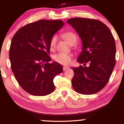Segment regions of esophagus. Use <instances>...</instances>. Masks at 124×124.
Listing matches in <instances>:
<instances>
[{"label": "esophagus", "instance_id": "34e87169", "mask_svg": "<svg viewBox=\"0 0 124 124\" xmlns=\"http://www.w3.org/2000/svg\"><path fill=\"white\" fill-rule=\"evenodd\" d=\"M69 67H67V66H63V71H65V70H66L67 69H69Z\"/></svg>", "mask_w": 124, "mask_h": 124}]
</instances>
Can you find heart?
<instances>
[{
    "mask_svg": "<svg viewBox=\"0 0 124 124\" xmlns=\"http://www.w3.org/2000/svg\"><path fill=\"white\" fill-rule=\"evenodd\" d=\"M62 36H63L64 39H66L71 45L74 44L76 42L77 38L76 35L71 31H66V32H64ZM56 39H57V38H56V35H54L51 39L50 42H49V48L51 50L54 49L55 47ZM72 55L63 53V52H60V53L55 54L53 56L54 60L55 62L63 65H69L72 61Z\"/></svg>",
    "mask_w": 124,
    "mask_h": 124,
    "instance_id": "obj_1",
    "label": "heart"
}]
</instances>
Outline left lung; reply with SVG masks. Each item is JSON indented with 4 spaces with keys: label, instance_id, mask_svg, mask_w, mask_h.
I'll use <instances>...</instances> for the list:
<instances>
[{
    "label": "left lung",
    "instance_id": "8db88e82",
    "mask_svg": "<svg viewBox=\"0 0 124 124\" xmlns=\"http://www.w3.org/2000/svg\"><path fill=\"white\" fill-rule=\"evenodd\" d=\"M67 23L82 41V51L77 61L83 65L72 68L73 88L82 94L98 93L108 83L116 65L114 38L108 27L97 20L76 17Z\"/></svg>",
    "mask_w": 124,
    "mask_h": 124
}]
</instances>
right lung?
Wrapping results in <instances>:
<instances>
[{
  "instance_id": "obj_1",
  "label": "right lung",
  "mask_w": 124,
  "mask_h": 124,
  "mask_svg": "<svg viewBox=\"0 0 124 124\" xmlns=\"http://www.w3.org/2000/svg\"><path fill=\"white\" fill-rule=\"evenodd\" d=\"M61 20H40L17 31L11 42V69L18 84L32 96H44L55 90L53 80L63 72L59 63H49V42L63 27Z\"/></svg>"
}]
</instances>
